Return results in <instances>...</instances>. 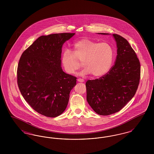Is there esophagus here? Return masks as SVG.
I'll use <instances>...</instances> for the list:
<instances>
[{
    "instance_id": "34e87169",
    "label": "esophagus",
    "mask_w": 154,
    "mask_h": 154,
    "mask_svg": "<svg viewBox=\"0 0 154 154\" xmlns=\"http://www.w3.org/2000/svg\"><path fill=\"white\" fill-rule=\"evenodd\" d=\"M77 81H78L79 82H83L84 81V79H78Z\"/></svg>"
}]
</instances>
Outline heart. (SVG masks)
I'll use <instances>...</instances> for the list:
<instances>
[{"instance_id": "obj_1", "label": "heart", "mask_w": 154, "mask_h": 154, "mask_svg": "<svg viewBox=\"0 0 154 154\" xmlns=\"http://www.w3.org/2000/svg\"><path fill=\"white\" fill-rule=\"evenodd\" d=\"M73 52L66 49L61 61L67 73L73 74L83 65L85 67L81 75L91 74L100 77L107 73L112 66L114 51L110 44L99 43L89 38H82L73 44Z\"/></svg>"}]
</instances>
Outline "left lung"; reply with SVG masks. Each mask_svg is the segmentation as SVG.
Returning a JSON list of instances; mask_svg holds the SVG:
<instances>
[{"label":"left lung","mask_w":154,"mask_h":154,"mask_svg":"<svg viewBox=\"0 0 154 154\" xmlns=\"http://www.w3.org/2000/svg\"><path fill=\"white\" fill-rule=\"evenodd\" d=\"M112 35L117 46L115 64L106 74L85 84L88 104L100 116L121 110L135 95L140 80V63L136 52L123 37Z\"/></svg>","instance_id":"obj_1"}]
</instances>
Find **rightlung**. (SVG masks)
<instances>
[{"instance_id": "right-lung-1", "label": "right lung", "mask_w": 154, "mask_h": 154, "mask_svg": "<svg viewBox=\"0 0 154 154\" xmlns=\"http://www.w3.org/2000/svg\"><path fill=\"white\" fill-rule=\"evenodd\" d=\"M74 33L42 36L23 52L17 67V84L22 96L38 113L56 117L66 109L77 77L63 72V44Z\"/></svg>"}]
</instances>
